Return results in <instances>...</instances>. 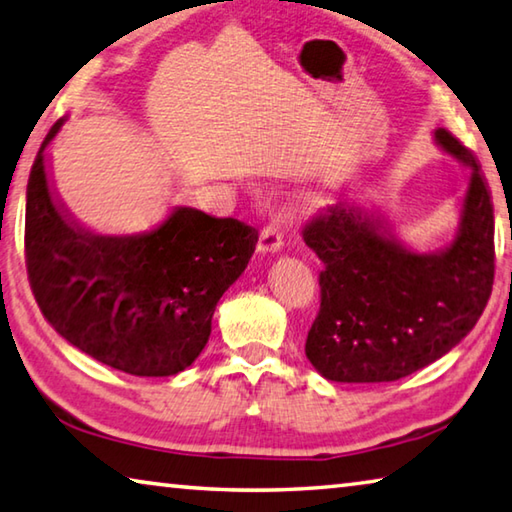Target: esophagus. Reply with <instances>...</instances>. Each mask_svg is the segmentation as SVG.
<instances>
[{
	"label": "esophagus",
	"mask_w": 512,
	"mask_h": 512,
	"mask_svg": "<svg viewBox=\"0 0 512 512\" xmlns=\"http://www.w3.org/2000/svg\"><path fill=\"white\" fill-rule=\"evenodd\" d=\"M282 232L275 223H268L259 232V241H257V250L259 253H277L282 248Z\"/></svg>",
	"instance_id": "esophagus-1"
}]
</instances>
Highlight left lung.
Here are the masks:
<instances>
[{"label": "left lung", "mask_w": 512, "mask_h": 512, "mask_svg": "<svg viewBox=\"0 0 512 512\" xmlns=\"http://www.w3.org/2000/svg\"><path fill=\"white\" fill-rule=\"evenodd\" d=\"M436 144L467 169L452 244L415 253L384 216L332 205L302 228L320 271V309L305 354L320 375L345 384L395 381L429 366L470 334L495 280V214L479 162L438 128Z\"/></svg>", "instance_id": "8db88e82"}]
</instances>
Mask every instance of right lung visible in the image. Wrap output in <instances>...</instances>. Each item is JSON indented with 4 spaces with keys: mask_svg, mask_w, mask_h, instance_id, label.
I'll use <instances>...</instances> for the list:
<instances>
[{
    "mask_svg": "<svg viewBox=\"0 0 512 512\" xmlns=\"http://www.w3.org/2000/svg\"><path fill=\"white\" fill-rule=\"evenodd\" d=\"M27 185L24 255L42 316L74 348L135 377H169L192 366L212 332L216 302L244 273L257 230L176 207L140 235H94L56 201L47 146Z\"/></svg>",
    "mask_w": 512,
    "mask_h": 512,
    "instance_id": "1",
    "label": "right lung"
}]
</instances>
